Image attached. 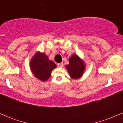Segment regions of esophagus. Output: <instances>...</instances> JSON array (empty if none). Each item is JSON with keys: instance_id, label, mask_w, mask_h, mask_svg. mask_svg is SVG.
Wrapping results in <instances>:
<instances>
[{"instance_id": "1", "label": "esophagus", "mask_w": 123, "mask_h": 123, "mask_svg": "<svg viewBox=\"0 0 123 123\" xmlns=\"http://www.w3.org/2000/svg\"><path fill=\"white\" fill-rule=\"evenodd\" d=\"M57 66L59 68H62L63 66V63H57Z\"/></svg>"}]
</instances>
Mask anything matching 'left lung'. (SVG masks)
I'll list each match as a JSON object with an SVG mask.
<instances>
[{
  "instance_id": "1",
  "label": "left lung",
  "mask_w": 123,
  "mask_h": 123,
  "mask_svg": "<svg viewBox=\"0 0 123 123\" xmlns=\"http://www.w3.org/2000/svg\"><path fill=\"white\" fill-rule=\"evenodd\" d=\"M66 68L71 77L77 79L82 75L85 66L83 62L77 55H73L69 58V64L66 65Z\"/></svg>"
}]
</instances>
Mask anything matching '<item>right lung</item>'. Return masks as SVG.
Listing matches in <instances>:
<instances>
[{
    "instance_id": "obj_1",
    "label": "right lung",
    "mask_w": 123,
    "mask_h": 123,
    "mask_svg": "<svg viewBox=\"0 0 123 123\" xmlns=\"http://www.w3.org/2000/svg\"><path fill=\"white\" fill-rule=\"evenodd\" d=\"M31 69L35 76L42 81H46L51 73L57 67L55 63L49 60L45 54L37 53L31 60Z\"/></svg>"
}]
</instances>
